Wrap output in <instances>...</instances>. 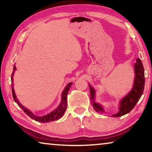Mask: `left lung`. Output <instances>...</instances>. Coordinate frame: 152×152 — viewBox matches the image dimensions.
Returning a JSON list of instances; mask_svg holds the SVG:
<instances>
[{"label":"left lung","mask_w":152,"mask_h":152,"mask_svg":"<svg viewBox=\"0 0 152 152\" xmlns=\"http://www.w3.org/2000/svg\"><path fill=\"white\" fill-rule=\"evenodd\" d=\"M134 83H133L132 89L125 97L121 100L119 111L117 113L113 115V117H121L129 113L134 108L141 95L143 94L144 86H145V76H144L143 64L140 58L136 60V62L134 64ZM88 85L90 88V99H91L92 107L98 113H104V108L99 103L95 102L94 99L95 94H96L95 90L92 88L91 84H88Z\"/></svg>","instance_id":"obj_1"}]
</instances>
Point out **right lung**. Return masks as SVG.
<instances>
[{
	"label": "right lung",
	"instance_id": "1",
	"mask_svg": "<svg viewBox=\"0 0 152 152\" xmlns=\"http://www.w3.org/2000/svg\"><path fill=\"white\" fill-rule=\"evenodd\" d=\"M16 70L17 68L16 67H15V64L13 66V72H12V74L11 75L12 93V96H13V99L15 100V102H16L20 107H21V109L23 110V111L26 113L28 116L30 117V118H31L32 119L36 121L41 122V123H48V122L53 121H57L59 119H60V118L64 115V113H65L66 110L67 94H68L69 90H70V88L71 87L72 84V82H70V83H69L68 85L65 87V88L64 89L62 93H61V101L60 104L54 110H53V111L51 112L50 113H48V115H43V116H37V115L33 114L30 110L27 109V108L25 107L24 106H23V105L20 103L19 100L17 99L16 95H15V91L13 89V75H14L15 71Z\"/></svg>",
	"mask_w": 152,
	"mask_h": 152
}]
</instances>
